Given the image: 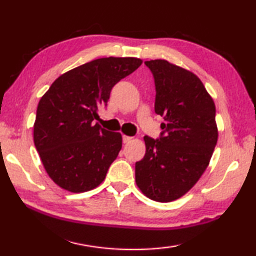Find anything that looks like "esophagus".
<instances>
[{"label":"esophagus","mask_w":256,"mask_h":256,"mask_svg":"<svg viewBox=\"0 0 256 256\" xmlns=\"http://www.w3.org/2000/svg\"><path fill=\"white\" fill-rule=\"evenodd\" d=\"M132 136H123V142L124 144H128V142L132 141Z\"/></svg>","instance_id":"esophagus-1"}]
</instances>
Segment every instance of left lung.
Segmentation results:
<instances>
[{
  "mask_svg": "<svg viewBox=\"0 0 256 256\" xmlns=\"http://www.w3.org/2000/svg\"><path fill=\"white\" fill-rule=\"evenodd\" d=\"M154 79L158 138L144 136L146 154L136 162V182L154 201L183 196L206 170L218 140L216 106L198 78L164 60H146Z\"/></svg>",
  "mask_w": 256,
  "mask_h": 256,
  "instance_id": "1",
  "label": "left lung"
}]
</instances>
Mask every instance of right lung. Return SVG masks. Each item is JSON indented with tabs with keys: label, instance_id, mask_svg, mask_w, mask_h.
<instances>
[{
	"label": "right lung",
	"instance_id": "add662e5",
	"mask_svg": "<svg viewBox=\"0 0 256 256\" xmlns=\"http://www.w3.org/2000/svg\"><path fill=\"white\" fill-rule=\"evenodd\" d=\"M142 64L136 58L94 60L56 79L38 104L34 146L47 174L73 193L90 190L105 180L122 149V136L92 123L118 82Z\"/></svg>",
	"mask_w": 256,
	"mask_h": 256
}]
</instances>
